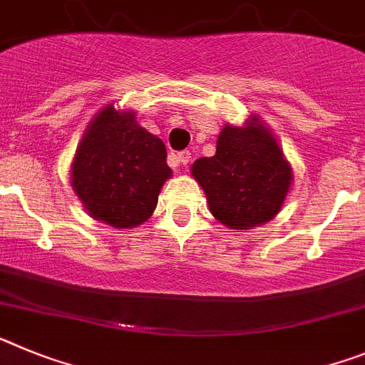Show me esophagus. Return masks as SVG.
<instances>
[{"mask_svg": "<svg viewBox=\"0 0 365 365\" xmlns=\"http://www.w3.org/2000/svg\"><path fill=\"white\" fill-rule=\"evenodd\" d=\"M174 161H176V163L187 165L189 161H191V152L182 150V152H178V154H174Z\"/></svg>", "mask_w": 365, "mask_h": 365, "instance_id": "1", "label": "esophagus"}]
</instances>
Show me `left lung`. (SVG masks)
I'll use <instances>...</instances> for the list:
<instances>
[{
    "instance_id": "left-lung-1",
    "label": "left lung",
    "mask_w": 365,
    "mask_h": 365,
    "mask_svg": "<svg viewBox=\"0 0 365 365\" xmlns=\"http://www.w3.org/2000/svg\"><path fill=\"white\" fill-rule=\"evenodd\" d=\"M191 174L207 196L209 211L231 230L272 220L292 183V167L257 115L244 126H224L215 156L196 160Z\"/></svg>"
}]
</instances>
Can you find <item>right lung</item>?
I'll return each instance as SVG.
<instances>
[{"label":"right lung","instance_id":"add662e5","mask_svg":"<svg viewBox=\"0 0 365 365\" xmlns=\"http://www.w3.org/2000/svg\"><path fill=\"white\" fill-rule=\"evenodd\" d=\"M170 174L163 141L138 125L135 112L106 104L78 143L71 187L91 218L128 230L150 218Z\"/></svg>","mask_w":365,"mask_h":365}]
</instances>
